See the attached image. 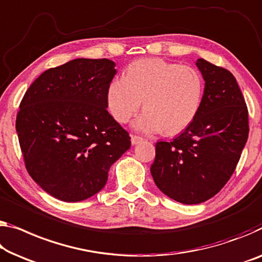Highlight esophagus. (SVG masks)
<instances>
[{
	"label": "esophagus",
	"mask_w": 262,
	"mask_h": 262,
	"mask_svg": "<svg viewBox=\"0 0 262 262\" xmlns=\"http://www.w3.org/2000/svg\"><path fill=\"white\" fill-rule=\"evenodd\" d=\"M141 141H143V139L141 136H138V135H132V144H138Z\"/></svg>",
	"instance_id": "obj_1"
}]
</instances>
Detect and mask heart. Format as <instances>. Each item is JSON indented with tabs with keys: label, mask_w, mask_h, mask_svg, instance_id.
Here are the masks:
<instances>
[{
	"label": "heart",
	"mask_w": 262,
	"mask_h": 262,
	"mask_svg": "<svg viewBox=\"0 0 262 262\" xmlns=\"http://www.w3.org/2000/svg\"><path fill=\"white\" fill-rule=\"evenodd\" d=\"M202 95L204 80L199 70L162 58H141L128 66L123 77L109 83L107 106L113 118L126 123L143 100L144 112L134 121L135 129L171 135L196 118Z\"/></svg>",
	"instance_id": "b5f03b06"
}]
</instances>
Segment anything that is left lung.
Wrapping results in <instances>:
<instances>
[{
	"instance_id": "8db88e82",
	"label": "left lung",
	"mask_w": 262,
	"mask_h": 262,
	"mask_svg": "<svg viewBox=\"0 0 262 262\" xmlns=\"http://www.w3.org/2000/svg\"><path fill=\"white\" fill-rule=\"evenodd\" d=\"M206 81L196 118L173 141L155 144L150 166L162 193L186 205L220 192L239 162L248 139V109L235 77L226 68L199 58Z\"/></svg>"
}]
</instances>
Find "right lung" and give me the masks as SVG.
Listing matches in <instances>:
<instances>
[{
  "label": "right lung",
  "mask_w": 262,
  "mask_h": 262,
  "mask_svg": "<svg viewBox=\"0 0 262 262\" xmlns=\"http://www.w3.org/2000/svg\"><path fill=\"white\" fill-rule=\"evenodd\" d=\"M107 58H75L49 68L23 96L16 115L26 169L52 196L67 202L100 192L130 136L107 111L116 74Z\"/></svg>",
  "instance_id": "1"
}]
</instances>
